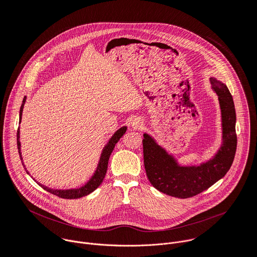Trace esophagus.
Listing matches in <instances>:
<instances>
[{
  "mask_svg": "<svg viewBox=\"0 0 257 257\" xmlns=\"http://www.w3.org/2000/svg\"><path fill=\"white\" fill-rule=\"evenodd\" d=\"M142 125H143V122L142 120L139 118V117H134L132 118L131 120V127L135 130L137 129H141L142 128Z\"/></svg>",
  "mask_w": 257,
  "mask_h": 257,
  "instance_id": "obj_1",
  "label": "esophagus"
}]
</instances>
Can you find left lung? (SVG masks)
I'll list each match as a JSON object with an SVG mask.
<instances>
[{
  "mask_svg": "<svg viewBox=\"0 0 257 257\" xmlns=\"http://www.w3.org/2000/svg\"><path fill=\"white\" fill-rule=\"evenodd\" d=\"M218 96L222 112L223 143L215 156L199 166H180L149 134H143L145 172L159 191L178 198H189L208 189L230 170L237 149L236 112L232 94L226 84L209 78Z\"/></svg>",
  "mask_w": 257,
  "mask_h": 257,
  "instance_id": "1",
  "label": "left lung"
}]
</instances>
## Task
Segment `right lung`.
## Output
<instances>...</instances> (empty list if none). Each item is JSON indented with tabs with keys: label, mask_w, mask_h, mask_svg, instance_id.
<instances>
[{
	"label": "right lung",
	"mask_w": 257,
	"mask_h": 257,
	"mask_svg": "<svg viewBox=\"0 0 257 257\" xmlns=\"http://www.w3.org/2000/svg\"><path fill=\"white\" fill-rule=\"evenodd\" d=\"M25 99L26 97H24L23 99V102L21 104V107H20V114H19V121L21 122V116H22V111H23V106H24V103H25ZM127 130V127H122L120 128L119 130L116 131V133L111 137V139L108 140L107 144L104 146L103 150H102V153L100 155V159H99V162H98V165H97V168H96V171L94 172L93 176L90 178V180L86 183L85 185H83L82 187L80 188H76V189H68V190H58V189H51L49 187H46L45 185H42L41 183L36 182L40 186H42L45 190H47L48 192L54 194V195H57L58 197H61V198H65V199H76V198H80V197H83V196H86L88 195L89 193L93 192L100 184L101 182L103 181L104 179V176H105V173H106V170H107V163H108V159H109V156H111L112 152L114 151V148L116 143L120 140V138L125 134ZM17 146H18V153H19V157H20V160L22 162V165L26 171L27 174L28 171L26 170L24 164H23V161H22V156H21V151H20V141H19V128L17 130Z\"/></svg>",
	"instance_id": "right-lung-1"
}]
</instances>
